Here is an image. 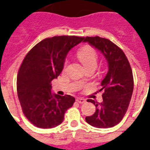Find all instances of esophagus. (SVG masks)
<instances>
[{
	"mask_svg": "<svg viewBox=\"0 0 150 150\" xmlns=\"http://www.w3.org/2000/svg\"><path fill=\"white\" fill-rule=\"evenodd\" d=\"M76 101L78 103H81V104H82V103H85V99L83 98H81V97H79V98H76Z\"/></svg>",
	"mask_w": 150,
	"mask_h": 150,
	"instance_id": "obj_1",
	"label": "esophagus"
}]
</instances>
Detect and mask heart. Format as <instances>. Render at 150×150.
<instances>
[{"mask_svg": "<svg viewBox=\"0 0 150 150\" xmlns=\"http://www.w3.org/2000/svg\"><path fill=\"white\" fill-rule=\"evenodd\" d=\"M79 59L85 68L92 66H97L98 54L96 50L91 47H84L81 48L77 53ZM67 60L65 61V66H67Z\"/></svg>", "mask_w": 150, "mask_h": 150, "instance_id": "heart-1", "label": "heart"}]
</instances>
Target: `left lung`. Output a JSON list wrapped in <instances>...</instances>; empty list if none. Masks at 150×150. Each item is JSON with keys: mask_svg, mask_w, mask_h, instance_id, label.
<instances>
[{"mask_svg": "<svg viewBox=\"0 0 150 150\" xmlns=\"http://www.w3.org/2000/svg\"><path fill=\"white\" fill-rule=\"evenodd\" d=\"M83 42H88L103 53L109 69L101 82L103 102L98 103L88 99L95 104L96 110L92 116L85 117L86 122L98 128L112 127L121 121L130 104L134 89L132 68L124 52L110 40L87 37Z\"/></svg>", "mask_w": 150, "mask_h": 150, "instance_id": "1", "label": "left lung"}]
</instances>
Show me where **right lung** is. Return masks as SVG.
<instances>
[{
	"instance_id": "right-lung-1",
	"label": "right lung",
	"mask_w": 150,
	"mask_h": 150,
	"mask_svg": "<svg viewBox=\"0 0 150 150\" xmlns=\"http://www.w3.org/2000/svg\"><path fill=\"white\" fill-rule=\"evenodd\" d=\"M84 38L56 36L44 39L28 52L17 76V93L25 117L34 126L52 128L62 124L74 97L52 93L51 82L62 71L69 50Z\"/></svg>"
}]
</instances>
